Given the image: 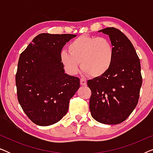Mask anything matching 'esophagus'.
Segmentation results:
<instances>
[{
	"mask_svg": "<svg viewBox=\"0 0 153 153\" xmlns=\"http://www.w3.org/2000/svg\"><path fill=\"white\" fill-rule=\"evenodd\" d=\"M80 82H81V85H85L87 84L86 81H85V79H81Z\"/></svg>",
	"mask_w": 153,
	"mask_h": 153,
	"instance_id": "esophagus-1",
	"label": "esophagus"
}]
</instances>
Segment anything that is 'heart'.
I'll use <instances>...</instances> for the list:
<instances>
[{
    "instance_id": "1",
    "label": "heart",
    "mask_w": 153,
    "mask_h": 153,
    "mask_svg": "<svg viewBox=\"0 0 153 153\" xmlns=\"http://www.w3.org/2000/svg\"><path fill=\"white\" fill-rule=\"evenodd\" d=\"M114 49L105 37L81 35L68 46V52L61 51L60 59L70 74L78 72L79 63L83 72L93 77L105 74L111 66Z\"/></svg>"
}]
</instances>
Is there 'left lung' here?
<instances>
[{
    "instance_id": "8db88e82",
    "label": "left lung",
    "mask_w": 153,
    "mask_h": 153,
    "mask_svg": "<svg viewBox=\"0 0 153 153\" xmlns=\"http://www.w3.org/2000/svg\"><path fill=\"white\" fill-rule=\"evenodd\" d=\"M108 35L114 57L107 72L88 81L91 91L90 111L98 122L116 125L131 114L139 101L142 85L140 60L130 40L114 27L99 30Z\"/></svg>"
}]
</instances>
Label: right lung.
Returning <instances> with one entry per match:
<instances>
[{
  "label": "right lung",
  "instance_id": "right-lung-1",
  "mask_svg": "<svg viewBox=\"0 0 153 153\" xmlns=\"http://www.w3.org/2000/svg\"><path fill=\"white\" fill-rule=\"evenodd\" d=\"M76 35L41 33L21 53L16 74L18 101L29 119L39 126L61 120L80 86L78 77L65 73L61 50Z\"/></svg>",
  "mask_w": 153,
  "mask_h": 153
}]
</instances>
